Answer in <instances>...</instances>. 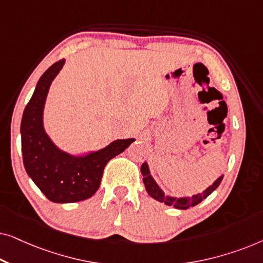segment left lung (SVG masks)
I'll return each mask as SVG.
<instances>
[{"mask_svg":"<svg viewBox=\"0 0 263 263\" xmlns=\"http://www.w3.org/2000/svg\"><path fill=\"white\" fill-rule=\"evenodd\" d=\"M141 175L143 176L142 181H143V184H145L146 192L148 193V195L151 197H153L154 200L159 201V202L165 203L166 206H172L177 208V210H188L190 207L196 206L197 203H200L201 201L206 199L208 195H211V194L218 188L219 184H220L222 181V177H224V175L219 176V177L213 182V184H211L208 188L204 189L202 193L195 194V195L193 196L176 197L171 195H165L164 190L158 185L156 179H154L153 176L151 175L147 161H145V163L141 165Z\"/></svg>","mask_w":263,"mask_h":263,"instance_id":"obj_1","label":"left lung"}]
</instances>
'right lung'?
<instances>
[{"instance_id": "obj_1", "label": "right lung", "mask_w": 263, "mask_h": 263, "mask_svg": "<svg viewBox=\"0 0 263 263\" xmlns=\"http://www.w3.org/2000/svg\"><path fill=\"white\" fill-rule=\"evenodd\" d=\"M66 60L53 63L42 75L21 120V152L27 175L41 192L55 203L78 202L98 190L107 161L123 152L133 141L118 139L98 151L71 154L55 145L44 128V107L49 88Z\"/></svg>"}]
</instances>
